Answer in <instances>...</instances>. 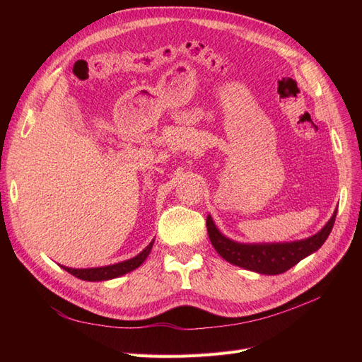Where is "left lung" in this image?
<instances>
[{"label":"left lung","instance_id":"8db88e82","mask_svg":"<svg viewBox=\"0 0 362 362\" xmlns=\"http://www.w3.org/2000/svg\"><path fill=\"white\" fill-rule=\"evenodd\" d=\"M335 216L337 211L317 234L290 243H237L218 231L210 214L206 216V231L217 254L228 262L262 275H279L322 247L332 231Z\"/></svg>","mask_w":362,"mask_h":362}]
</instances>
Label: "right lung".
Here are the masks:
<instances>
[{
  "label": "right lung",
  "instance_id": "1",
  "mask_svg": "<svg viewBox=\"0 0 362 362\" xmlns=\"http://www.w3.org/2000/svg\"><path fill=\"white\" fill-rule=\"evenodd\" d=\"M152 245H154V240L140 252L139 255H136L134 258L117 262V264H112V266H104V267H92V269H72V267H64L62 266L64 270L69 272L71 275H74L75 278L83 279V281H107V279H113L117 276H122L128 272H133L134 269H137L141 262H144L149 252L152 249Z\"/></svg>",
  "mask_w": 362,
  "mask_h": 362
}]
</instances>
